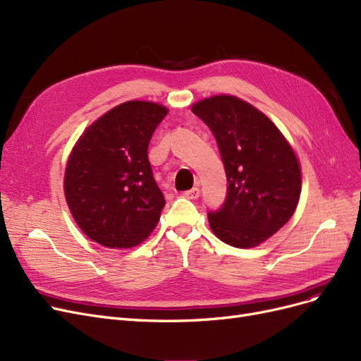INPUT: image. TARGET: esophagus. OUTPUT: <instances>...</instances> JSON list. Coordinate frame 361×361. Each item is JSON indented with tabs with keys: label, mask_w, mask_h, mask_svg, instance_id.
<instances>
[{
	"label": "esophagus",
	"mask_w": 361,
	"mask_h": 361,
	"mask_svg": "<svg viewBox=\"0 0 361 361\" xmlns=\"http://www.w3.org/2000/svg\"><path fill=\"white\" fill-rule=\"evenodd\" d=\"M199 195H200V190H199V188H192V190H190V191H185V192H183V197H187V199H190V200L199 199Z\"/></svg>",
	"instance_id": "34e87169"
}]
</instances>
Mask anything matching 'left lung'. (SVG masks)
Here are the masks:
<instances>
[{
	"label": "left lung",
	"mask_w": 361,
	"mask_h": 361,
	"mask_svg": "<svg viewBox=\"0 0 361 361\" xmlns=\"http://www.w3.org/2000/svg\"><path fill=\"white\" fill-rule=\"evenodd\" d=\"M191 111L212 130L228 183L221 209L207 214L211 231L236 248L260 245L297 209V154L269 117L236 96L204 97Z\"/></svg>",
	"instance_id": "8db88e82"
}]
</instances>
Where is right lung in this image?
Listing matches in <instances>:
<instances>
[{
    "instance_id": "right-lung-1",
    "label": "right lung",
    "mask_w": 361,
    "mask_h": 361,
    "mask_svg": "<svg viewBox=\"0 0 361 361\" xmlns=\"http://www.w3.org/2000/svg\"><path fill=\"white\" fill-rule=\"evenodd\" d=\"M167 113L157 102H123L85 128L72 147L64 197L92 241L130 248L154 232L166 199L152 174L147 149Z\"/></svg>"
}]
</instances>
